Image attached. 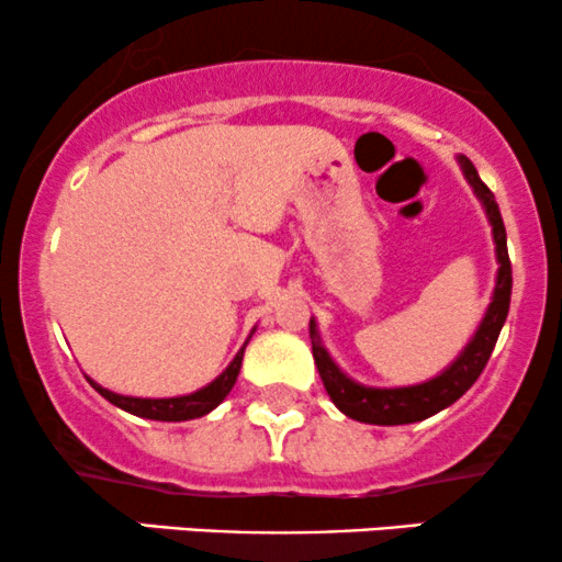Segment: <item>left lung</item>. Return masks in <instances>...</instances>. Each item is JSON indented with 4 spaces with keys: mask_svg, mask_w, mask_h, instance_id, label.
<instances>
[{
    "mask_svg": "<svg viewBox=\"0 0 562 562\" xmlns=\"http://www.w3.org/2000/svg\"><path fill=\"white\" fill-rule=\"evenodd\" d=\"M465 173L468 184L473 187L475 198L481 200L483 211H486L488 224H492L494 235V254H496V282L492 303H488L486 314H483L479 330L462 348L460 357L451 362L447 370L438 372L436 378L425 380L417 385H402V389H375V385H362L353 378H348L333 357L327 353L325 344L319 338L317 319L312 317L308 322V335H312V353L314 364H317L322 383H325L327 393H330L333 404L344 412L346 417L359 423L370 425H406V423H420L425 417H434L436 412L447 409L465 393L470 385L479 380V375L486 367L488 357H492L496 338H499L502 325H505L509 312V295H513V267H509L507 256V232L505 222H502L499 205H496L494 192L481 182L479 171L470 164L465 156H457Z\"/></svg>",
    "mask_w": 562,
    "mask_h": 562,
    "instance_id": "left-lung-1",
    "label": "left lung"
}]
</instances>
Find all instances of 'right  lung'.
<instances>
[{
  "instance_id": "obj_1",
  "label": "right lung",
  "mask_w": 562,
  "mask_h": 562,
  "mask_svg": "<svg viewBox=\"0 0 562 562\" xmlns=\"http://www.w3.org/2000/svg\"><path fill=\"white\" fill-rule=\"evenodd\" d=\"M254 333H256V327H254V330H250V335H254ZM250 335H248V340H250ZM248 340H245V346H248ZM245 346L235 353V359H232L229 367L222 372V375H218L216 380H211V383L203 385V389H198V391H192V393H184V396H171V398L124 396V393H115V391L102 389V385L94 383L92 378H87V380H89V383H92V389L100 393L102 398H108V402L119 406V409L128 412V415L145 417V420H160V423L195 420V417L209 415L211 409H216V406L222 404L224 398H227V393L232 391V385L237 383V375H240Z\"/></svg>"
}]
</instances>
